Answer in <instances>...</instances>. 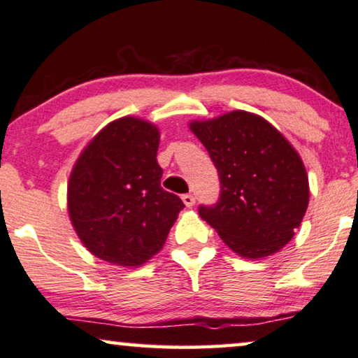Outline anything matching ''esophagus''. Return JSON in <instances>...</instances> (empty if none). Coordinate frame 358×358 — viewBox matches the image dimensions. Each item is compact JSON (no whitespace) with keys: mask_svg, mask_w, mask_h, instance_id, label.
<instances>
[{"mask_svg":"<svg viewBox=\"0 0 358 358\" xmlns=\"http://www.w3.org/2000/svg\"><path fill=\"white\" fill-rule=\"evenodd\" d=\"M181 199H183L186 208H193V206H194V196L193 194H189V193L183 194V196H181Z\"/></svg>","mask_w":358,"mask_h":358,"instance_id":"34e87169","label":"esophagus"}]
</instances>
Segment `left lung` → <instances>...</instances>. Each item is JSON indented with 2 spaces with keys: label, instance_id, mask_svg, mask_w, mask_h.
<instances>
[{
  "label": "left lung",
  "instance_id": "left-lung-1",
  "mask_svg": "<svg viewBox=\"0 0 358 358\" xmlns=\"http://www.w3.org/2000/svg\"><path fill=\"white\" fill-rule=\"evenodd\" d=\"M217 169L219 201L199 206V215L243 258L279 251L300 227L308 208L305 165L289 141L255 113H225L191 122Z\"/></svg>",
  "mask_w": 358,
  "mask_h": 358
}]
</instances>
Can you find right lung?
Instances as JSON below:
<instances>
[{
    "label": "right lung",
    "instance_id": "1",
    "mask_svg": "<svg viewBox=\"0 0 358 358\" xmlns=\"http://www.w3.org/2000/svg\"><path fill=\"white\" fill-rule=\"evenodd\" d=\"M159 141L152 123L124 117L100 131L74 164L69 217L85 248L107 263H148L185 208L160 186Z\"/></svg>",
    "mask_w": 358,
    "mask_h": 358
}]
</instances>
